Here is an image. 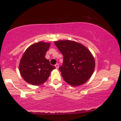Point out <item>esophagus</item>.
Listing matches in <instances>:
<instances>
[{
	"mask_svg": "<svg viewBox=\"0 0 121 121\" xmlns=\"http://www.w3.org/2000/svg\"><path fill=\"white\" fill-rule=\"evenodd\" d=\"M55 67H56V69H58V68H59L58 64H56V65H55Z\"/></svg>",
	"mask_w": 121,
	"mask_h": 121,
	"instance_id": "1",
	"label": "esophagus"
}]
</instances>
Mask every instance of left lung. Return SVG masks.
Returning <instances> with one entry per match:
<instances>
[{
    "label": "left lung",
    "instance_id": "left-lung-1",
    "mask_svg": "<svg viewBox=\"0 0 121 121\" xmlns=\"http://www.w3.org/2000/svg\"><path fill=\"white\" fill-rule=\"evenodd\" d=\"M54 43L63 56V65L59 70L64 81L74 86L86 82L93 74L95 66L90 51L73 41H58Z\"/></svg>",
    "mask_w": 121,
    "mask_h": 121
}]
</instances>
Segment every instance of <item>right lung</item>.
<instances>
[{
  "label": "right lung",
  "instance_id": "add662e5",
  "mask_svg": "<svg viewBox=\"0 0 121 121\" xmlns=\"http://www.w3.org/2000/svg\"><path fill=\"white\" fill-rule=\"evenodd\" d=\"M50 43L39 42L29 46L25 51L19 64L22 78L29 84L39 85L44 83L56 69L45 58Z\"/></svg>",
  "mask_w": 121,
  "mask_h": 121
}]
</instances>
